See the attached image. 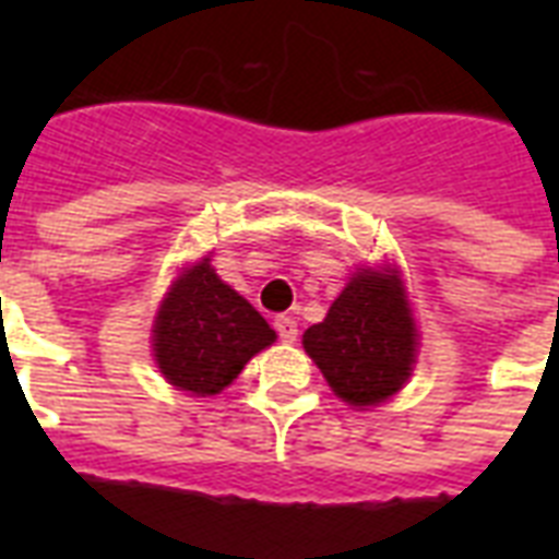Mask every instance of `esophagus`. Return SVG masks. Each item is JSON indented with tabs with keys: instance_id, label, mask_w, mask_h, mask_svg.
Instances as JSON below:
<instances>
[{
	"instance_id": "obj_1",
	"label": "esophagus",
	"mask_w": 559,
	"mask_h": 559,
	"mask_svg": "<svg viewBox=\"0 0 559 559\" xmlns=\"http://www.w3.org/2000/svg\"><path fill=\"white\" fill-rule=\"evenodd\" d=\"M275 331H278V336L284 342H296V336H298L296 319H289V316H278V319H275Z\"/></svg>"
}]
</instances>
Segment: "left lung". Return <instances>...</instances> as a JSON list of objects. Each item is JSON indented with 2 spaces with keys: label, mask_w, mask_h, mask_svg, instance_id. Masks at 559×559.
Masks as SVG:
<instances>
[{
  "label": "left lung",
  "mask_w": 559,
  "mask_h": 559,
  "mask_svg": "<svg viewBox=\"0 0 559 559\" xmlns=\"http://www.w3.org/2000/svg\"><path fill=\"white\" fill-rule=\"evenodd\" d=\"M301 345L348 406L394 397L412 377L417 354V328L397 270H359L324 322L307 328Z\"/></svg>",
  "instance_id": "left-lung-1"
}]
</instances>
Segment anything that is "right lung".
I'll return each mask as SVG.
<instances>
[{"label":"right lung","mask_w":559,"mask_h":559,"mask_svg":"<svg viewBox=\"0 0 559 559\" xmlns=\"http://www.w3.org/2000/svg\"><path fill=\"white\" fill-rule=\"evenodd\" d=\"M275 342L266 319L211 266H186L153 322V357L170 385L211 397L231 385L254 354Z\"/></svg>","instance_id":"right-lung-1"}]
</instances>
